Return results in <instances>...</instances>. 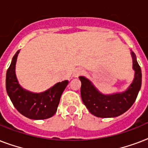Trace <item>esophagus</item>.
<instances>
[{"instance_id":"1","label":"esophagus","mask_w":148,"mask_h":148,"mask_svg":"<svg viewBox=\"0 0 148 148\" xmlns=\"http://www.w3.org/2000/svg\"><path fill=\"white\" fill-rule=\"evenodd\" d=\"M82 73H83V70L81 69V68H77V69L75 70V71H74V76L77 77V76H79V75H81Z\"/></svg>"}]
</instances>
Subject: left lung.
<instances>
[{"label": "left lung", "instance_id": "left-lung-1", "mask_svg": "<svg viewBox=\"0 0 148 148\" xmlns=\"http://www.w3.org/2000/svg\"><path fill=\"white\" fill-rule=\"evenodd\" d=\"M133 69L135 71L133 82L125 91L112 95H104L95 88L85 77H79L81 82V99L86 108L96 117H115L126 112L134 103L141 87V69L135 53L131 51Z\"/></svg>", "mask_w": 148, "mask_h": 148}]
</instances>
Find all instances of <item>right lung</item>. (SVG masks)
Wrapping results in <instances>:
<instances>
[{
	"instance_id": "right-lung-1",
	"label": "right lung",
	"mask_w": 148,
	"mask_h": 148,
	"mask_svg": "<svg viewBox=\"0 0 148 148\" xmlns=\"http://www.w3.org/2000/svg\"><path fill=\"white\" fill-rule=\"evenodd\" d=\"M17 51L6 74V90L15 108L22 115L33 120H44L53 116L57 111L60 96L68 81L58 82L41 93H32L20 85L15 74Z\"/></svg>"
}]
</instances>
